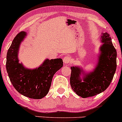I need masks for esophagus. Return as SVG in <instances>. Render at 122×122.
I'll return each instance as SVG.
<instances>
[{
  "label": "esophagus",
  "mask_w": 122,
  "mask_h": 122,
  "mask_svg": "<svg viewBox=\"0 0 122 122\" xmlns=\"http://www.w3.org/2000/svg\"><path fill=\"white\" fill-rule=\"evenodd\" d=\"M71 61L70 57H68V56H65L63 57V62L65 64H68Z\"/></svg>",
  "instance_id": "esophagus-1"
}]
</instances>
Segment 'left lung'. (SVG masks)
<instances>
[{"label":"left lung","mask_w":122,"mask_h":122,"mask_svg":"<svg viewBox=\"0 0 122 122\" xmlns=\"http://www.w3.org/2000/svg\"><path fill=\"white\" fill-rule=\"evenodd\" d=\"M100 39L102 44L93 71L86 74L82 67H71V86L78 96L82 98L94 96L105 91L115 73L117 52L112 43L111 38L105 32L102 33Z\"/></svg>","instance_id":"1"}]
</instances>
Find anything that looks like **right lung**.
Returning a JSON list of instances; mask_svg holds the SVG:
<instances>
[{"mask_svg": "<svg viewBox=\"0 0 122 122\" xmlns=\"http://www.w3.org/2000/svg\"><path fill=\"white\" fill-rule=\"evenodd\" d=\"M21 31L13 40L7 54L6 70L13 86L20 94L34 99H41L48 94L53 76L63 67L61 58L46 59L39 67L26 68L19 62L18 51L21 42L26 36Z\"/></svg>", "mask_w": 122, "mask_h": 122, "instance_id": "right-lung-1", "label": "right lung"}]
</instances>
